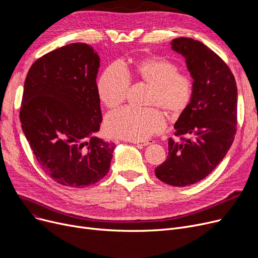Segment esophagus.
Wrapping results in <instances>:
<instances>
[{
	"instance_id": "obj_1",
	"label": "esophagus",
	"mask_w": 258,
	"mask_h": 258,
	"mask_svg": "<svg viewBox=\"0 0 258 258\" xmlns=\"http://www.w3.org/2000/svg\"><path fill=\"white\" fill-rule=\"evenodd\" d=\"M132 143H134L139 148H142V147H145L150 144H153V141H132Z\"/></svg>"
}]
</instances>
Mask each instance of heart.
Instances as JSON below:
<instances>
[{"label":"heart","mask_w":258,"mask_h":258,"mask_svg":"<svg viewBox=\"0 0 258 258\" xmlns=\"http://www.w3.org/2000/svg\"><path fill=\"white\" fill-rule=\"evenodd\" d=\"M171 60L152 56L135 61L132 66L111 64L100 75L97 94L107 108H116L126 99L130 79L137 77L152 87L147 105L159 106L172 117L180 116L192 98V83L187 75L178 73ZM166 127L164 114L158 108L135 110L122 108L105 118L104 130L112 137L128 141H144Z\"/></svg>","instance_id":"b5f03b06"}]
</instances>
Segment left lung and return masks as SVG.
I'll use <instances>...</instances> for the list:
<instances>
[{"label": "left lung", "mask_w": 258, "mask_h": 258, "mask_svg": "<svg viewBox=\"0 0 258 258\" xmlns=\"http://www.w3.org/2000/svg\"><path fill=\"white\" fill-rule=\"evenodd\" d=\"M171 50L185 58L192 83V98L174 124L168 156L155 169L157 178L184 187L205 179L231 146L236 132L237 88L233 74L211 49L190 37L171 40Z\"/></svg>", "instance_id": "1"}]
</instances>
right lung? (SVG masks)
I'll return each instance as SVG.
<instances>
[{
  "mask_svg": "<svg viewBox=\"0 0 258 258\" xmlns=\"http://www.w3.org/2000/svg\"><path fill=\"white\" fill-rule=\"evenodd\" d=\"M92 46L74 43L38 58L27 74L20 119L43 170L58 184L83 188L108 172L115 145L95 134L102 115Z\"/></svg>",
  "mask_w": 258,
  "mask_h": 258,
  "instance_id": "1",
  "label": "right lung"
}]
</instances>
